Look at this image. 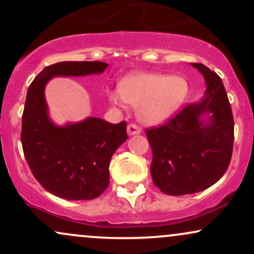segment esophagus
Wrapping results in <instances>:
<instances>
[{
    "instance_id": "1",
    "label": "esophagus",
    "mask_w": 254,
    "mask_h": 254,
    "mask_svg": "<svg viewBox=\"0 0 254 254\" xmlns=\"http://www.w3.org/2000/svg\"><path fill=\"white\" fill-rule=\"evenodd\" d=\"M127 135H129V136L139 135V133L142 132L141 127H137L136 124H130V125H127Z\"/></svg>"
}]
</instances>
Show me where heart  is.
Returning a JSON list of instances; mask_svg holds the SVG:
<instances>
[{"label":"heart","instance_id":"1","mask_svg":"<svg viewBox=\"0 0 254 254\" xmlns=\"http://www.w3.org/2000/svg\"><path fill=\"white\" fill-rule=\"evenodd\" d=\"M188 80L179 75L156 72H133L118 84V92H111L110 101L117 106L129 104L137 107L142 123L156 125L170 118L188 98Z\"/></svg>","mask_w":254,"mask_h":254}]
</instances>
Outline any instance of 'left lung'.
I'll use <instances>...</instances> for the list:
<instances>
[{
  "instance_id": "1",
  "label": "left lung",
  "mask_w": 254,
  "mask_h": 254,
  "mask_svg": "<svg viewBox=\"0 0 254 254\" xmlns=\"http://www.w3.org/2000/svg\"><path fill=\"white\" fill-rule=\"evenodd\" d=\"M205 94L162 127L145 131L154 185L171 196L194 193L221 179L232 159L234 121L222 80L200 63Z\"/></svg>"
}]
</instances>
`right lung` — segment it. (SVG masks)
Instances as JSON below:
<instances>
[{
    "label": "right lung",
    "mask_w": 254,
    "mask_h": 254,
    "mask_svg": "<svg viewBox=\"0 0 254 254\" xmlns=\"http://www.w3.org/2000/svg\"><path fill=\"white\" fill-rule=\"evenodd\" d=\"M104 62H60L44 68L28 87L22 115L21 143L40 185L69 200L94 199L110 184V161L127 139V122L111 124L87 117L57 125L49 116L45 87L51 78L101 74Z\"/></svg>",
    "instance_id": "1"
}]
</instances>
